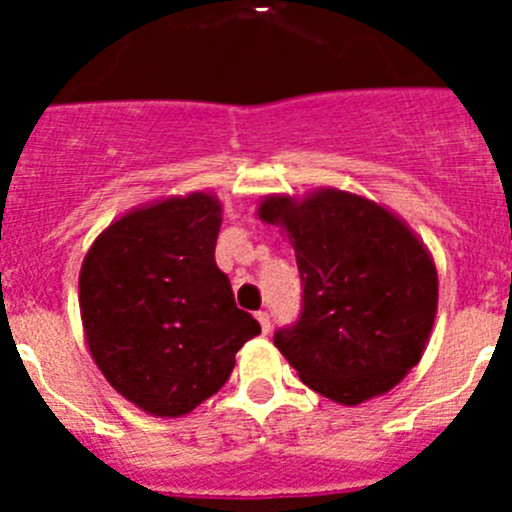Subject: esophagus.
I'll list each match as a JSON object with an SVG mask.
<instances>
[{"label":"esophagus","mask_w":512,"mask_h":512,"mask_svg":"<svg viewBox=\"0 0 512 512\" xmlns=\"http://www.w3.org/2000/svg\"><path fill=\"white\" fill-rule=\"evenodd\" d=\"M256 320L261 323V330H264V333H269V330H271V315H269V312L259 310V312H256Z\"/></svg>","instance_id":"esophagus-1"}]
</instances>
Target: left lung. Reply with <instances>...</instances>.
Here are the masks:
<instances>
[{"instance_id":"obj_1","label":"left lung","mask_w":512,"mask_h":512,"mask_svg":"<svg viewBox=\"0 0 512 512\" xmlns=\"http://www.w3.org/2000/svg\"><path fill=\"white\" fill-rule=\"evenodd\" d=\"M259 217L287 230L302 282L300 315L274 346L310 390L341 405L392 390L436 318L438 277L423 243L392 212L338 189L269 197Z\"/></svg>"}]
</instances>
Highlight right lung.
Instances as JSON below:
<instances>
[{"label": "right lung", "mask_w": 512, "mask_h": 512, "mask_svg": "<svg viewBox=\"0 0 512 512\" xmlns=\"http://www.w3.org/2000/svg\"><path fill=\"white\" fill-rule=\"evenodd\" d=\"M220 202L174 197L120 217L89 248L81 320L107 382L140 410L176 418L215 395L259 336L215 264Z\"/></svg>", "instance_id": "right-lung-1"}]
</instances>
